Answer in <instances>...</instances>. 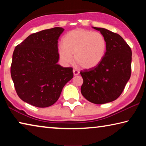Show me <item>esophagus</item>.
I'll return each mask as SVG.
<instances>
[{"label": "esophagus", "mask_w": 146, "mask_h": 146, "mask_svg": "<svg viewBox=\"0 0 146 146\" xmlns=\"http://www.w3.org/2000/svg\"><path fill=\"white\" fill-rule=\"evenodd\" d=\"M79 73H80V72H79L78 70H75V69H74V70H73V74H74V75L76 76V75H79Z\"/></svg>", "instance_id": "1"}]
</instances>
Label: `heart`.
I'll return each instance as SVG.
<instances>
[{"mask_svg":"<svg viewBox=\"0 0 146 146\" xmlns=\"http://www.w3.org/2000/svg\"><path fill=\"white\" fill-rule=\"evenodd\" d=\"M107 42L99 32L77 28L69 31L62 38L58 55L64 63L74 60L81 67L91 69L97 66L104 58Z\"/></svg>","mask_w":146,"mask_h":146,"instance_id":"1","label":"heart"}]
</instances>
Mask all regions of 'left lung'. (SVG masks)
Segmentation results:
<instances>
[{
  "instance_id": "obj_1",
  "label": "left lung",
  "mask_w": 146,
  "mask_h": 146,
  "mask_svg": "<svg viewBox=\"0 0 146 146\" xmlns=\"http://www.w3.org/2000/svg\"><path fill=\"white\" fill-rule=\"evenodd\" d=\"M100 31L106 42L104 58L97 66L80 71L83 97L96 104L115 100L120 97L131 73L132 52L119 35L105 28L93 27Z\"/></svg>"
}]
</instances>
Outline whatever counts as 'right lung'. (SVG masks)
Here are the masks:
<instances>
[{"mask_svg": "<svg viewBox=\"0 0 146 146\" xmlns=\"http://www.w3.org/2000/svg\"><path fill=\"white\" fill-rule=\"evenodd\" d=\"M64 30L56 27L33 33L15 48L11 76L24 102L38 108L52 106L73 77L72 68L57 64L58 39Z\"/></svg>", "mask_w": 146, "mask_h": 146, "instance_id": "right-lung-1", "label": "right lung"}]
</instances>
